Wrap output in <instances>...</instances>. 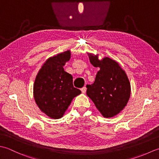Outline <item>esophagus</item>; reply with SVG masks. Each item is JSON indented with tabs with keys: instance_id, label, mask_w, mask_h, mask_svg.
<instances>
[{
	"instance_id": "esophagus-1",
	"label": "esophagus",
	"mask_w": 159,
	"mask_h": 159,
	"mask_svg": "<svg viewBox=\"0 0 159 159\" xmlns=\"http://www.w3.org/2000/svg\"><path fill=\"white\" fill-rule=\"evenodd\" d=\"M81 91H82V93H86V87H83V88L81 89Z\"/></svg>"
}]
</instances>
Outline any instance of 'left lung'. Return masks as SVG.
I'll return each mask as SVG.
<instances>
[{"mask_svg":"<svg viewBox=\"0 0 159 159\" xmlns=\"http://www.w3.org/2000/svg\"><path fill=\"white\" fill-rule=\"evenodd\" d=\"M88 55L92 65L99 70L94 83L86 86V94L103 117H112L125 108L130 97L128 77L114 60L108 57L99 60L98 55Z\"/></svg>","mask_w":159,"mask_h":159,"instance_id":"obj_1","label":"left lung"}]
</instances>
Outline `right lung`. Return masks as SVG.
I'll use <instances>...</instances> for the list:
<instances>
[{"instance_id":"right-lung-1","label":"right lung","mask_w":159,"mask_h":159,"mask_svg":"<svg viewBox=\"0 0 159 159\" xmlns=\"http://www.w3.org/2000/svg\"><path fill=\"white\" fill-rule=\"evenodd\" d=\"M70 58V50L49 57L35 77V102L42 112L52 119L62 117L73 99L81 93L73 86L72 75L63 68Z\"/></svg>"}]
</instances>
